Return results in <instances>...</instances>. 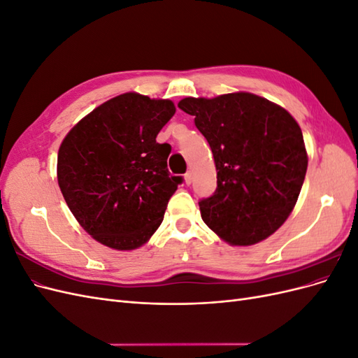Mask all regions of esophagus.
I'll return each mask as SVG.
<instances>
[{
    "label": "esophagus",
    "mask_w": 358,
    "mask_h": 358,
    "mask_svg": "<svg viewBox=\"0 0 358 358\" xmlns=\"http://www.w3.org/2000/svg\"><path fill=\"white\" fill-rule=\"evenodd\" d=\"M191 182H192V171H187L185 173V183L187 185H191Z\"/></svg>",
    "instance_id": "34e87169"
}]
</instances>
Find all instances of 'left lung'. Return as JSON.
I'll return each mask as SVG.
<instances>
[{
  "label": "left lung",
  "mask_w": 358,
  "mask_h": 358,
  "mask_svg": "<svg viewBox=\"0 0 358 358\" xmlns=\"http://www.w3.org/2000/svg\"><path fill=\"white\" fill-rule=\"evenodd\" d=\"M179 109L212 149L218 188L201 200L204 224L231 246L272 236L294 209L308 152L297 121L284 107L251 92L187 96Z\"/></svg>",
  "instance_id": "1"
}]
</instances>
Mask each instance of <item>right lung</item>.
I'll return each mask as SVG.
<instances>
[{"mask_svg":"<svg viewBox=\"0 0 358 358\" xmlns=\"http://www.w3.org/2000/svg\"><path fill=\"white\" fill-rule=\"evenodd\" d=\"M171 100L125 92L82 117L58 150V185L82 229L116 251L143 246L182 182L169 176L170 145L157 136Z\"/></svg>","mask_w":358,"mask_h":358,"instance_id":"obj_1","label":"right lung"}]
</instances>
